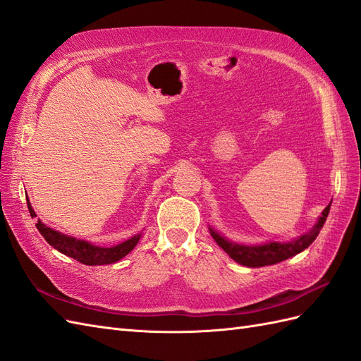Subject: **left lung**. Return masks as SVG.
<instances>
[{"label": "left lung", "instance_id": "8db88e82", "mask_svg": "<svg viewBox=\"0 0 361 361\" xmlns=\"http://www.w3.org/2000/svg\"><path fill=\"white\" fill-rule=\"evenodd\" d=\"M329 209H331V204H328L325 210L322 212V216L319 218L317 224L314 226L307 235H302L300 238L295 239V241L285 243V244L270 243L264 245H241V244L227 241V239L219 236L212 228H210V233H212V238L216 241V244L238 264L252 267V269H255V267L273 265V264L288 259V257L303 252L305 248H308L312 244L314 239H316L317 235L320 233L323 224H325Z\"/></svg>", "mask_w": 361, "mask_h": 361}]
</instances>
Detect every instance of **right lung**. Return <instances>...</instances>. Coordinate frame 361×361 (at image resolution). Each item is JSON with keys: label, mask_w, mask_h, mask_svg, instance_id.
I'll list each match as a JSON object with an SVG mask.
<instances>
[{"label": "right lung", "mask_w": 361, "mask_h": 361, "mask_svg": "<svg viewBox=\"0 0 361 361\" xmlns=\"http://www.w3.org/2000/svg\"><path fill=\"white\" fill-rule=\"evenodd\" d=\"M27 207H29L30 216L32 218L36 216V214L32 209V204L29 202V198H27ZM36 228L39 230V233L44 236L45 241H47L53 248H56L58 252L67 255V256L73 257V259H76L80 264H85V265L114 264L131 252L133 248L137 245L138 239H140V235H135L122 244L109 247V248H104V247L92 245L87 241H80V239H75L71 236L62 235V233L56 232V230H53L45 224H42L39 219H38V223H36Z\"/></svg>", "instance_id": "1"}]
</instances>
